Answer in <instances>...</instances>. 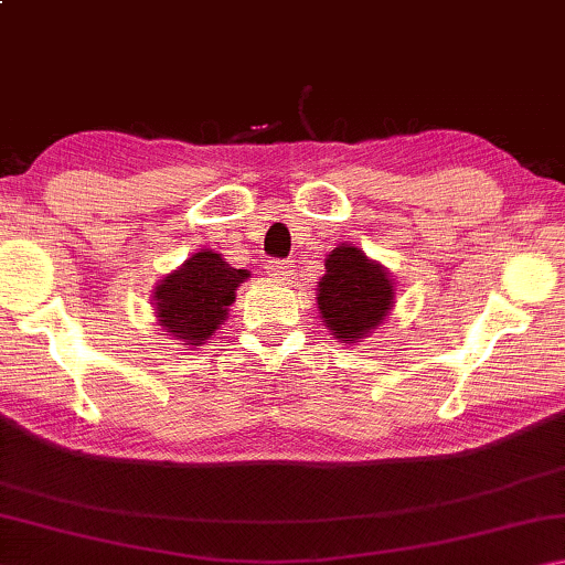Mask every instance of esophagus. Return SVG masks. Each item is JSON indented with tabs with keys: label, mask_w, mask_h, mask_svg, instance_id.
<instances>
[{
	"label": "esophagus",
	"mask_w": 565,
	"mask_h": 565,
	"mask_svg": "<svg viewBox=\"0 0 565 565\" xmlns=\"http://www.w3.org/2000/svg\"><path fill=\"white\" fill-rule=\"evenodd\" d=\"M269 271L279 281H291V276H294V269L289 262H269Z\"/></svg>",
	"instance_id": "obj_1"
}]
</instances>
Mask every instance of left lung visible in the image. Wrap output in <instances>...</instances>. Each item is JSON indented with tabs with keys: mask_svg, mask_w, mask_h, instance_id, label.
I'll return each instance as SVG.
<instances>
[{
	"mask_svg": "<svg viewBox=\"0 0 565 565\" xmlns=\"http://www.w3.org/2000/svg\"><path fill=\"white\" fill-rule=\"evenodd\" d=\"M327 274L317 289L323 323L333 339L356 343L379 329L394 306V279L361 248L341 244L327 256Z\"/></svg>",
	"mask_w": 565,
	"mask_h": 565,
	"instance_id": "obj_1",
	"label": "left lung"
}]
</instances>
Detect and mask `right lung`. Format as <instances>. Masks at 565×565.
<instances>
[{
  "label": "right lung",
  "mask_w": 565,
  "mask_h": 565,
  "mask_svg": "<svg viewBox=\"0 0 565 565\" xmlns=\"http://www.w3.org/2000/svg\"><path fill=\"white\" fill-rule=\"evenodd\" d=\"M248 279L246 269H234L212 248L191 256L177 271L167 274L154 289V311L167 337L199 347L212 339L226 319L236 289Z\"/></svg>",
  "instance_id": "obj_1"
}]
</instances>
